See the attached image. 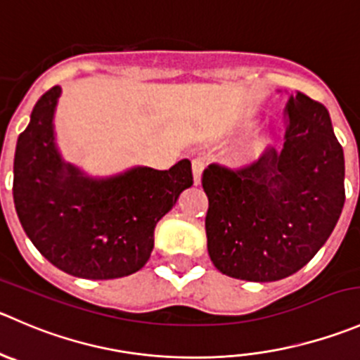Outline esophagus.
Masks as SVG:
<instances>
[{
    "label": "esophagus",
    "mask_w": 360,
    "mask_h": 360,
    "mask_svg": "<svg viewBox=\"0 0 360 360\" xmlns=\"http://www.w3.org/2000/svg\"><path fill=\"white\" fill-rule=\"evenodd\" d=\"M204 158L202 156H197V158H193V162H191V170H193V179H195V184H200V177H202V170H204Z\"/></svg>",
    "instance_id": "34e87169"
}]
</instances>
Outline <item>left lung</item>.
I'll list each match as a JSON object with an SVG mask.
<instances>
[{"mask_svg":"<svg viewBox=\"0 0 360 360\" xmlns=\"http://www.w3.org/2000/svg\"><path fill=\"white\" fill-rule=\"evenodd\" d=\"M281 151L202 174L209 198L207 251L236 280L278 281L297 273L333 233L345 204V156L329 112L304 93L288 96Z\"/></svg>","mask_w":360,"mask_h":360,"instance_id":"left-lung-1","label":"left lung"}]
</instances>
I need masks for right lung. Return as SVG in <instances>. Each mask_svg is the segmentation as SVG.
I'll use <instances>...</instances> for the list:
<instances>
[{
	"mask_svg": "<svg viewBox=\"0 0 360 360\" xmlns=\"http://www.w3.org/2000/svg\"><path fill=\"white\" fill-rule=\"evenodd\" d=\"M61 87H51L19 135L13 202L24 232L65 273L114 280L137 273L151 257L155 226L193 184L190 160L169 170L137 167L110 179H89L59 158L52 134Z\"/></svg>",
	"mask_w": 360,
	"mask_h": 360,
	"instance_id": "1",
	"label": "right lung"
}]
</instances>
